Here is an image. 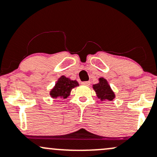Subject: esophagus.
I'll list each match as a JSON object with an SVG mask.
<instances>
[{
	"label": "esophagus",
	"mask_w": 157,
	"mask_h": 157,
	"mask_svg": "<svg viewBox=\"0 0 157 157\" xmlns=\"http://www.w3.org/2000/svg\"><path fill=\"white\" fill-rule=\"evenodd\" d=\"M81 84L83 86H90V81H83V82H82Z\"/></svg>",
	"instance_id": "esophagus-1"
}]
</instances>
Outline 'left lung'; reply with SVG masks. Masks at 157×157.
I'll use <instances>...</instances> for the list:
<instances>
[{
  "label": "left lung",
  "mask_w": 157,
  "mask_h": 157,
  "mask_svg": "<svg viewBox=\"0 0 157 157\" xmlns=\"http://www.w3.org/2000/svg\"><path fill=\"white\" fill-rule=\"evenodd\" d=\"M93 89L101 101H112L115 98L114 92L110 89L108 81L103 77L99 78V83L93 85Z\"/></svg>",
  "instance_id": "left-lung-1"
}]
</instances>
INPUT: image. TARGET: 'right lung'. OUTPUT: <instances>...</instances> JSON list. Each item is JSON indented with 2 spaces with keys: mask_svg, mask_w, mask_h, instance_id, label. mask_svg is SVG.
<instances>
[{
  "mask_svg": "<svg viewBox=\"0 0 157 157\" xmlns=\"http://www.w3.org/2000/svg\"><path fill=\"white\" fill-rule=\"evenodd\" d=\"M79 86L76 80H71L65 76H62L58 80L54 88L51 90L50 95L53 98H67L74 87Z\"/></svg>",
  "mask_w": 157,
  "mask_h": 157,
  "instance_id": "add662e5",
  "label": "right lung"
}]
</instances>
